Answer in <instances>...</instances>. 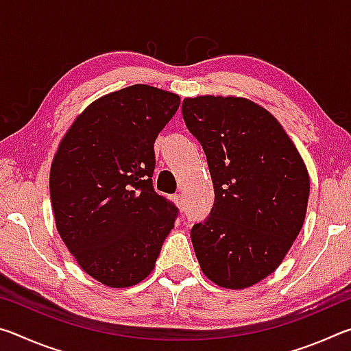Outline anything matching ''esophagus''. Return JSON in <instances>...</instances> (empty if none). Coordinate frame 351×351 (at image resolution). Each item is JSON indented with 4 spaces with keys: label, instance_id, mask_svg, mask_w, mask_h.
Here are the masks:
<instances>
[{
    "label": "esophagus",
    "instance_id": "obj_1",
    "mask_svg": "<svg viewBox=\"0 0 351 351\" xmlns=\"http://www.w3.org/2000/svg\"><path fill=\"white\" fill-rule=\"evenodd\" d=\"M175 203H176V206L180 207V209H182V198H181V195H175Z\"/></svg>",
    "mask_w": 351,
    "mask_h": 351
}]
</instances>
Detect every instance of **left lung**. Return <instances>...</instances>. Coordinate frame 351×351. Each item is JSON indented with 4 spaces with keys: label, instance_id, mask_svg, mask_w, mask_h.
<instances>
[{
    "label": "left lung",
    "instance_id": "1",
    "mask_svg": "<svg viewBox=\"0 0 351 351\" xmlns=\"http://www.w3.org/2000/svg\"><path fill=\"white\" fill-rule=\"evenodd\" d=\"M182 117L215 192L210 215L190 230L198 263L219 287H252L278 268L304 226V159L277 119L249 99L189 97Z\"/></svg>",
    "mask_w": 351,
    "mask_h": 351
}]
</instances>
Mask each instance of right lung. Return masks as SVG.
<instances>
[{
	"instance_id": "add662e5",
	"label": "right lung",
	"mask_w": 351,
	"mask_h": 351,
	"mask_svg": "<svg viewBox=\"0 0 351 351\" xmlns=\"http://www.w3.org/2000/svg\"><path fill=\"white\" fill-rule=\"evenodd\" d=\"M178 94L133 85L86 106L63 136L49 192L58 234L80 268L111 288L150 274L178 209L153 189L154 141Z\"/></svg>"
}]
</instances>
